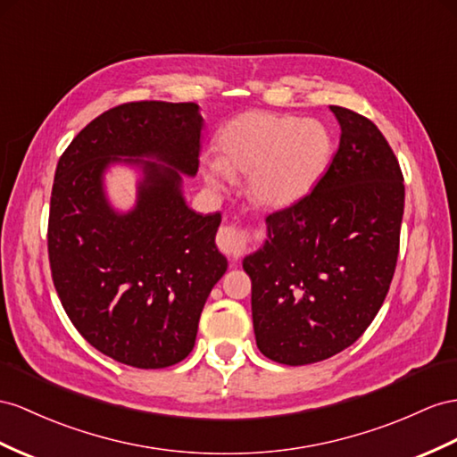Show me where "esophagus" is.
Segmentation results:
<instances>
[{"mask_svg":"<svg viewBox=\"0 0 457 457\" xmlns=\"http://www.w3.org/2000/svg\"><path fill=\"white\" fill-rule=\"evenodd\" d=\"M249 241V231L236 226H221L218 231V247L221 253L237 256L245 251V245Z\"/></svg>","mask_w":457,"mask_h":457,"instance_id":"34e87169","label":"esophagus"}]
</instances>
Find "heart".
Masks as SVG:
<instances>
[{"label": "heart", "instance_id": "obj_1", "mask_svg": "<svg viewBox=\"0 0 457 457\" xmlns=\"http://www.w3.org/2000/svg\"><path fill=\"white\" fill-rule=\"evenodd\" d=\"M220 158L206 156L208 185L224 189L231 173H249V193L262 206H289L312 191L332 158V135L319 120L247 112L218 137Z\"/></svg>", "mask_w": 457, "mask_h": 457}]
</instances>
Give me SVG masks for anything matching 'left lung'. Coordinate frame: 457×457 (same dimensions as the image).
I'll return each mask as SVG.
<instances>
[{"mask_svg":"<svg viewBox=\"0 0 457 457\" xmlns=\"http://www.w3.org/2000/svg\"><path fill=\"white\" fill-rule=\"evenodd\" d=\"M340 146L314 189L268 214V239L243 261L261 353L311 365L357 342L388 294L403 216V173L365 115L330 106Z\"/></svg>","mask_w":457,"mask_h":457,"instance_id":"8db88e82","label":"left lung"}]
</instances>
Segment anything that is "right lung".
Segmentation results:
<instances>
[{
  "label": "right lung",
  "instance_id": "obj_1",
  "mask_svg": "<svg viewBox=\"0 0 457 457\" xmlns=\"http://www.w3.org/2000/svg\"><path fill=\"white\" fill-rule=\"evenodd\" d=\"M201 129L195 102H129L92 120L57 162L48 220L55 291L79 334L129 367L163 369L189 355L228 268L214 241L221 214H196L181 195L179 171L198 170ZM113 161L145 173L127 215L103 195Z\"/></svg>",
  "mask_w": 457,
  "mask_h": 457
}]
</instances>
